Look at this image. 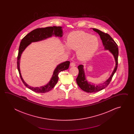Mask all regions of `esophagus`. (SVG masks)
Segmentation results:
<instances>
[{"label": "esophagus", "instance_id": "obj_1", "mask_svg": "<svg viewBox=\"0 0 134 134\" xmlns=\"http://www.w3.org/2000/svg\"><path fill=\"white\" fill-rule=\"evenodd\" d=\"M76 66V64L74 63V62H72V63H70V66L72 67V66Z\"/></svg>", "mask_w": 134, "mask_h": 134}]
</instances>
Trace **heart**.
<instances>
[{
    "label": "heart",
    "mask_w": 134,
    "mask_h": 134,
    "mask_svg": "<svg viewBox=\"0 0 134 134\" xmlns=\"http://www.w3.org/2000/svg\"><path fill=\"white\" fill-rule=\"evenodd\" d=\"M99 45V40L96 36L91 35L85 31H78L68 35L65 48L68 53L69 48L77 51V57L80 60H86L93 55L97 51Z\"/></svg>",
    "instance_id": "heart-1"
}]
</instances>
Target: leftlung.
<instances>
[{
    "label": "left lung",
    "mask_w": 134,
    "mask_h": 134,
    "mask_svg": "<svg viewBox=\"0 0 134 134\" xmlns=\"http://www.w3.org/2000/svg\"><path fill=\"white\" fill-rule=\"evenodd\" d=\"M93 30L96 32L100 35V38L102 41L103 46L104 47V50H108L111 54L113 55L114 60L115 61V66L114 68L111 75L109 77L108 80H106L104 82L99 85H95L91 84V82L88 81L86 78L85 74L84 69V66L80 65L78 66L79 69V75L76 79L77 84L81 90L83 91L88 93L96 92L100 91V90L105 88L109 84L111 81V79L114 74L115 73L117 68L118 65V46L114 42L113 38L110 35L105 34L103 31H100L97 29L93 28Z\"/></svg>",
    "instance_id": "1"
}]
</instances>
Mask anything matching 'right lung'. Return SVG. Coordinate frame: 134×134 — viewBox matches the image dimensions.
<instances>
[{"label":"right lung","mask_w":134,"mask_h":134,"mask_svg":"<svg viewBox=\"0 0 134 134\" xmlns=\"http://www.w3.org/2000/svg\"><path fill=\"white\" fill-rule=\"evenodd\" d=\"M63 34L62 27L60 26L48 27L46 28L35 29L27 34L21 41L17 57L18 70L19 72L21 80L23 81L24 84L26 87L31 90V91L38 93H45L51 90L57 83L58 80V74L61 71L68 69L70 62L66 61L57 65L54 70L51 80L46 85L40 87H33L29 85L25 82L21 75L20 65V57L23 52L31 43L46 40L48 38L52 37L53 36L55 37H62Z\"/></svg>","instance_id":"obj_1"}]
</instances>
